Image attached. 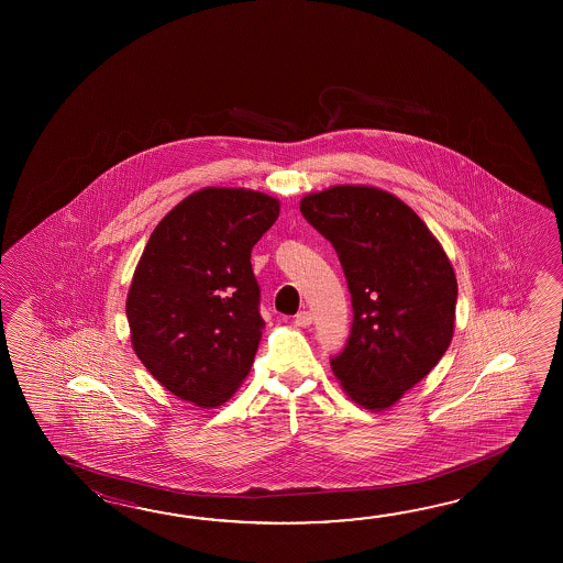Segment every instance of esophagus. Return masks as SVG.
I'll list each match as a JSON object with an SVG mask.
<instances>
[{
	"label": "esophagus",
	"instance_id": "esophagus-1",
	"mask_svg": "<svg viewBox=\"0 0 563 563\" xmlns=\"http://www.w3.org/2000/svg\"><path fill=\"white\" fill-rule=\"evenodd\" d=\"M294 323L298 325V328H308L311 323V313L310 311H299L298 316H296V320Z\"/></svg>",
	"mask_w": 563,
	"mask_h": 563
}]
</instances>
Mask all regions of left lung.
<instances>
[{
    "label": "left lung",
    "mask_w": 563,
    "mask_h": 563,
    "mask_svg": "<svg viewBox=\"0 0 563 563\" xmlns=\"http://www.w3.org/2000/svg\"><path fill=\"white\" fill-rule=\"evenodd\" d=\"M299 211L334 245L352 296V332L332 360L335 380L360 407L386 410L451 346L455 269L424 221L378 187L310 192Z\"/></svg>",
    "instance_id": "obj_1"
}]
</instances>
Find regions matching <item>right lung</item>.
Wrapping results in <instances>:
<instances>
[{"instance_id":"obj_1","label":"right lung","mask_w":563,"mask_h":563,"mask_svg":"<svg viewBox=\"0 0 563 563\" xmlns=\"http://www.w3.org/2000/svg\"><path fill=\"white\" fill-rule=\"evenodd\" d=\"M279 217L272 195L205 187L161 219L126 296L131 344L168 393L225 405L262 340L252 250Z\"/></svg>"}]
</instances>
